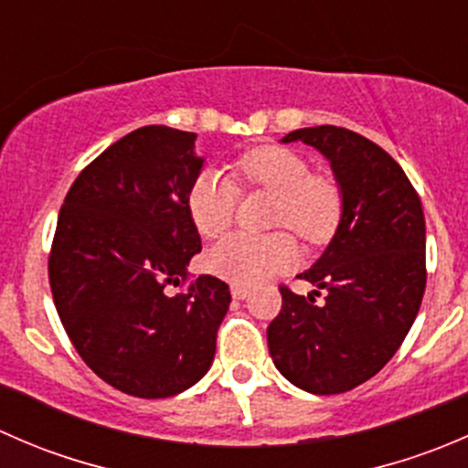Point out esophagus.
Segmentation results:
<instances>
[{
  "instance_id": "obj_1",
  "label": "esophagus",
  "mask_w": 468,
  "mask_h": 468,
  "mask_svg": "<svg viewBox=\"0 0 468 468\" xmlns=\"http://www.w3.org/2000/svg\"><path fill=\"white\" fill-rule=\"evenodd\" d=\"M230 294H233V299H247L249 296V287H244V285H233L230 287Z\"/></svg>"
}]
</instances>
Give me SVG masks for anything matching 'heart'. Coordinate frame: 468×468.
Instances as JSON below:
<instances>
[{
  "instance_id": "obj_1",
  "label": "heart",
  "mask_w": 468,
  "mask_h": 468,
  "mask_svg": "<svg viewBox=\"0 0 468 468\" xmlns=\"http://www.w3.org/2000/svg\"><path fill=\"white\" fill-rule=\"evenodd\" d=\"M235 176L244 190H261L276 199L273 229H290L303 242H324L342 217V190L325 174L287 146H256L235 160ZM238 186L217 169H204L187 192V212L197 233L217 239L230 229L238 207ZM296 264L294 239L287 233L230 235L206 256L207 271L235 285H256Z\"/></svg>"
}]
</instances>
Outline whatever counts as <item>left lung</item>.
<instances>
[{
  "label": "left lung",
  "mask_w": 468,
  "mask_h": 468,
  "mask_svg": "<svg viewBox=\"0 0 468 468\" xmlns=\"http://www.w3.org/2000/svg\"><path fill=\"white\" fill-rule=\"evenodd\" d=\"M294 140L330 160L344 207L333 242L299 276L325 292V303L281 285L269 353L301 389L342 394L374 378L417 319L428 276L426 221L400 165L365 135L324 124L292 131L282 143Z\"/></svg>",
  "instance_id": "8db88e82"
}]
</instances>
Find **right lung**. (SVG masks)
I'll list each match as a JSON object with an SVG mask.
<instances>
[{"label":"right lung","instance_id":"obj_1","mask_svg":"<svg viewBox=\"0 0 468 468\" xmlns=\"http://www.w3.org/2000/svg\"><path fill=\"white\" fill-rule=\"evenodd\" d=\"M195 138L154 124L112 143L72 183L51 242L49 285L69 342L99 378L138 399L204 378L230 303L224 281L187 273L201 251L187 212L204 165Z\"/></svg>","mask_w":468,"mask_h":468}]
</instances>
